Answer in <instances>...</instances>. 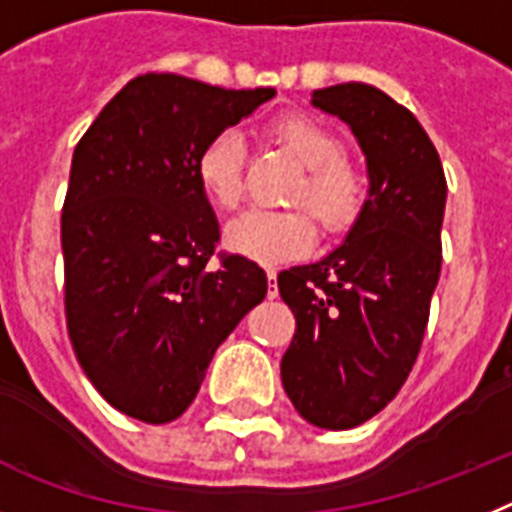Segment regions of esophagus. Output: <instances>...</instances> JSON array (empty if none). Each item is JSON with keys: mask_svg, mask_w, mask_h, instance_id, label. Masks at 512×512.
Masks as SVG:
<instances>
[{"mask_svg": "<svg viewBox=\"0 0 512 512\" xmlns=\"http://www.w3.org/2000/svg\"><path fill=\"white\" fill-rule=\"evenodd\" d=\"M268 299H278V273L268 268Z\"/></svg>", "mask_w": 512, "mask_h": 512, "instance_id": "34e87169", "label": "esophagus"}]
</instances>
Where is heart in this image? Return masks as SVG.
I'll use <instances>...</instances> for the list:
<instances>
[{
  "instance_id": "b5f03b06",
  "label": "heart",
  "mask_w": 512,
  "mask_h": 512,
  "mask_svg": "<svg viewBox=\"0 0 512 512\" xmlns=\"http://www.w3.org/2000/svg\"><path fill=\"white\" fill-rule=\"evenodd\" d=\"M268 133L304 167V175L291 190V203L309 208L319 226L330 234L348 229L366 201V182L342 157L340 139L322 123L299 113L275 118ZM195 177L213 206L224 211L237 208L244 195L242 136L237 131H221L208 139L195 157ZM314 234V220L304 208H252L226 226L224 242L231 252L247 260L278 265L304 255Z\"/></svg>"
}]
</instances>
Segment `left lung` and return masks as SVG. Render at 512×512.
<instances>
[{
    "mask_svg": "<svg viewBox=\"0 0 512 512\" xmlns=\"http://www.w3.org/2000/svg\"><path fill=\"white\" fill-rule=\"evenodd\" d=\"M366 154L368 198L345 242L283 270L296 317L281 361L288 399L306 422L348 430L381 412L410 376L441 275L446 175L415 115L371 84L314 90Z\"/></svg>",
    "mask_w": 512,
    "mask_h": 512,
    "instance_id": "obj_1",
    "label": "left lung"
}]
</instances>
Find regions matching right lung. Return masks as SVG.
Segmentation results:
<instances>
[{"instance_id": "1", "label": "right lung", "mask_w": 512, "mask_h": 512, "mask_svg": "<svg viewBox=\"0 0 512 512\" xmlns=\"http://www.w3.org/2000/svg\"><path fill=\"white\" fill-rule=\"evenodd\" d=\"M270 97L144 74L74 149L61 211L66 327L87 379L123 415L177 420L216 348L268 293L247 257L208 268L221 234L195 157Z\"/></svg>"}]
</instances>
